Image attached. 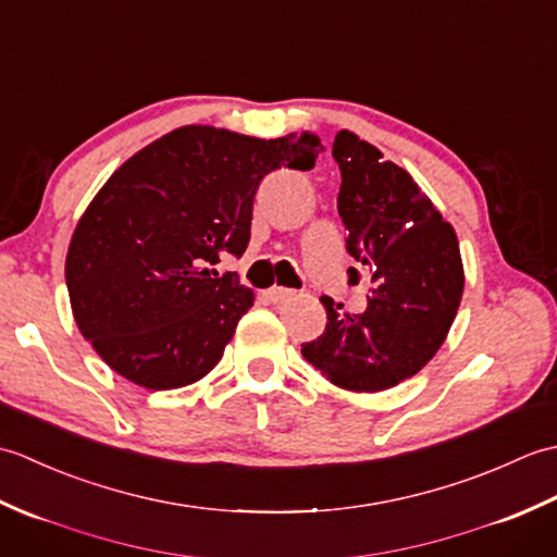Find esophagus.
<instances>
[{
    "instance_id": "1",
    "label": "esophagus",
    "mask_w": 557,
    "mask_h": 557,
    "mask_svg": "<svg viewBox=\"0 0 557 557\" xmlns=\"http://www.w3.org/2000/svg\"><path fill=\"white\" fill-rule=\"evenodd\" d=\"M294 289H285V287H270L268 292H265V297L272 301V304H282V301H289L292 297H294Z\"/></svg>"
}]
</instances>
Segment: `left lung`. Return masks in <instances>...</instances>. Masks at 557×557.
Segmentation results:
<instances>
[{
  "label": "left lung",
  "mask_w": 557,
  "mask_h": 557,
  "mask_svg": "<svg viewBox=\"0 0 557 557\" xmlns=\"http://www.w3.org/2000/svg\"><path fill=\"white\" fill-rule=\"evenodd\" d=\"M333 158L347 251L373 272L375 287L363 313H342L339 304L321 297L325 333L301 345V354L337 387L381 393L419 373L441 349L465 270L453 224L409 172L347 128L335 136Z\"/></svg>",
  "instance_id": "left-lung-1"
}]
</instances>
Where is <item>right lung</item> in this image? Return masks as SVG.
Instances as JSON below:
<instances>
[{
    "mask_svg": "<svg viewBox=\"0 0 557 557\" xmlns=\"http://www.w3.org/2000/svg\"><path fill=\"white\" fill-rule=\"evenodd\" d=\"M321 138H253L182 126L116 170L83 212L66 253L81 335L112 371L174 389L222 359L253 292L222 258L251 239L253 196L272 170H311Z\"/></svg>",
    "mask_w": 557,
    "mask_h": 557,
    "instance_id": "1",
    "label": "right lung"
}]
</instances>
